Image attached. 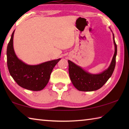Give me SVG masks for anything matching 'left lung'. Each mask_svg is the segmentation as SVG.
Here are the masks:
<instances>
[{
	"label": "left lung",
	"instance_id": "1",
	"mask_svg": "<svg viewBox=\"0 0 129 129\" xmlns=\"http://www.w3.org/2000/svg\"><path fill=\"white\" fill-rule=\"evenodd\" d=\"M115 52L110 66L105 71L97 75H93L84 71L80 67L68 60L69 74L71 81L75 88L80 91H91L101 88L112 76L115 66L117 53V44L113 34Z\"/></svg>",
	"mask_w": 129,
	"mask_h": 129
}]
</instances>
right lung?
Listing matches in <instances>:
<instances>
[{"label":"right lung","instance_id":"1","mask_svg":"<svg viewBox=\"0 0 129 129\" xmlns=\"http://www.w3.org/2000/svg\"><path fill=\"white\" fill-rule=\"evenodd\" d=\"M14 32L7 48V66L10 75L17 84L23 88L33 91L42 90L48 82L53 68L61 58L39 65L26 64L19 60L15 53L13 47Z\"/></svg>","mask_w":129,"mask_h":129}]
</instances>
